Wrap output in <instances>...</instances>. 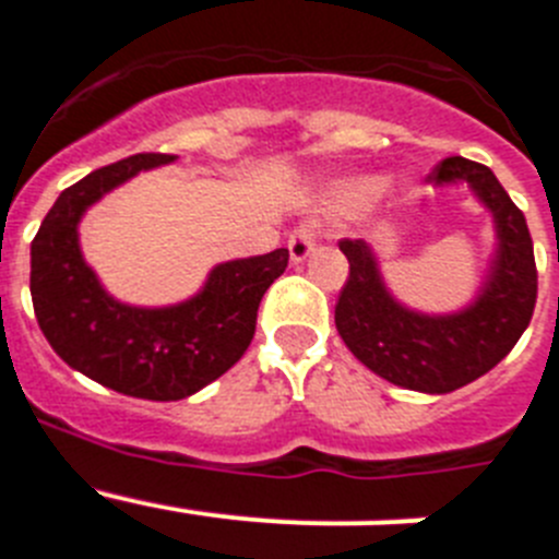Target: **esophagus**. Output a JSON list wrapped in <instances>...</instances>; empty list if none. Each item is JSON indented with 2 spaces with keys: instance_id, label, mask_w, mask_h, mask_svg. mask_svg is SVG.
<instances>
[{
  "instance_id": "esophagus-1",
  "label": "esophagus",
  "mask_w": 559,
  "mask_h": 559,
  "mask_svg": "<svg viewBox=\"0 0 559 559\" xmlns=\"http://www.w3.org/2000/svg\"><path fill=\"white\" fill-rule=\"evenodd\" d=\"M313 246H316V226L313 224H302L290 231L288 251H290V260H294V263H302L305 257L313 251Z\"/></svg>"
}]
</instances>
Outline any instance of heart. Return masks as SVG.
Listing matches in <instances>:
<instances>
[{"mask_svg": "<svg viewBox=\"0 0 559 559\" xmlns=\"http://www.w3.org/2000/svg\"><path fill=\"white\" fill-rule=\"evenodd\" d=\"M378 190H380L378 181H358V185H353L349 190L341 192V201L349 206H355V204H360V201H367V199H372V195H378Z\"/></svg>", "mask_w": 559, "mask_h": 559, "instance_id": "1", "label": "heart"}]
</instances>
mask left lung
I'll return each mask as SVG.
<instances>
[{"label": "left lung", "mask_w": 559, "mask_h": 559, "mask_svg": "<svg viewBox=\"0 0 559 559\" xmlns=\"http://www.w3.org/2000/svg\"><path fill=\"white\" fill-rule=\"evenodd\" d=\"M437 185L467 181L492 210L498 257L481 296L462 313L419 316L386 294L364 240H338L349 263L335 302V328L360 364L389 383L445 394L490 372L530 328L537 302V265L523 212L487 165L448 156L431 170Z\"/></svg>", "instance_id": "left-lung-1"}]
</instances>
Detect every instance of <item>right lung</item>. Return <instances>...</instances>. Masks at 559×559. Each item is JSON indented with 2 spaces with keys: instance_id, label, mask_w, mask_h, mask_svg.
<instances>
[{
  "instance_id": "add662e5",
  "label": "right lung",
  "mask_w": 559,
  "mask_h": 559,
  "mask_svg": "<svg viewBox=\"0 0 559 559\" xmlns=\"http://www.w3.org/2000/svg\"><path fill=\"white\" fill-rule=\"evenodd\" d=\"M173 153H133L67 187L29 246L38 328L69 367L128 397L181 400L235 367L249 349L260 299L288 269V249L218 265L204 290L176 308H128L83 263L78 221L88 204Z\"/></svg>"
}]
</instances>
